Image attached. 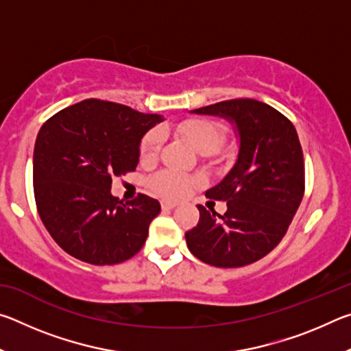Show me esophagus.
<instances>
[{"instance_id": "esophagus-1", "label": "esophagus", "mask_w": 351, "mask_h": 351, "mask_svg": "<svg viewBox=\"0 0 351 351\" xmlns=\"http://www.w3.org/2000/svg\"><path fill=\"white\" fill-rule=\"evenodd\" d=\"M161 207H162L164 212H165V210H171V209H175V207H176V203H175V201L162 199V201H161Z\"/></svg>"}]
</instances>
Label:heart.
<instances>
[{
  "label": "heart",
  "mask_w": 351,
  "mask_h": 351,
  "mask_svg": "<svg viewBox=\"0 0 351 351\" xmlns=\"http://www.w3.org/2000/svg\"><path fill=\"white\" fill-rule=\"evenodd\" d=\"M176 134L186 139L195 150L203 154L215 153L219 145L226 139V132L221 123L206 117H192L186 119L175 127ZM164 136L161 130H150L144 134L139 144L141 161L145 164L154 162L161 153ZM201 184L198 176L178 173L171 170H161L158 173L148 178V186L159 197L167 199H178Z\"/></svg>",
  "instance_id": "heart-1"
}]
</instances>
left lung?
Segmentation results:
<instances>
[{"mask_svg": "<svg viewBox=\"0 0 351 351\" xmlns=\"http://www.w3.org/2000/svg\"><path fill=\"white\" fill-rule=\"evenodd\" d=\"M235 123L240 152L232 170L206 197L226 201L224 215L198 204L186 232L189 251L217 268H240L269 254L287 234L305 192L304 153L293 122L254 99L193 110Z\"/></svg>", "mask_w": 351, "mask_h": 351, "instance_id": "8db88e82", "label": "left lung"}]
</instances>
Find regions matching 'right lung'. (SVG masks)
Returning a JSON list of instances; mask_svg holds the SVG:
<instances>
[{"instance_id":"right-lung-1","label":"right lung","mask_w":351,"mask_h":351,"mask_svg":"<svg viewBox=\"0 0 351 351\" xmlns=\"http://www.w3.org/2000/svg\"><path fill=\"white\" fill-rule=\"evenodd\" d=\"M161 121L159 114L86 99L41 125L34 148L35 204L64 252L104 266L141 251L161 204L144 193L122 203L110 190L112 178L136 170L142 136Z\"/></svg>"}]
</instances>
